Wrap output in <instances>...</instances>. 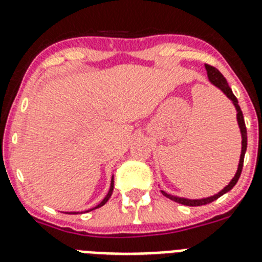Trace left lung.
<instances>
[{
    "label": "left lung",
    "instance_id": "8db88e82",
    "mask_svg": "<svg viewBox=\"0 0 262 262\" xmlns=\"http://www.w3.org/2000/svg\"><path fill=\"white\" fill-rule=\"evenodd\" d=\"M206 71H207V77H209L210 82L212 85L217 88V89H221L224 94H226L228 98L232 101V103L235 105L236 111H237V114H236V118H237V124H239L240 133H242V155H240V161H239V166H237V172H236L235 177L231 180V182L224 187L223 190H221L217 194L212 196H207V198H202V200H187V198H181V196H174L170 195V194L165 193L164 190H161L163 195H165L166 198L169 200L174 201L177 203H181V205L185 206H202V205H207V203H211L214 201H216L219 196H222L223 194H226L227 191H230L233 186L236 185V182L239 181L240 174H242V169H243V164H244V156H245V151H247V127H245V122H244V117H243L242 108H240L239 102H237V98L233 96L232 90L231 88L228 86L227 84V80L223 77L221 72L217 71L215 67L209 66V64H206Z\"/></svg>",
    "mask_w": 262,
    "mask_h": 262
}]
</instances>
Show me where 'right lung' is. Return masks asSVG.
<instances>
[{"label": "right lung", "instance_id": "right-lung-1", "mask_svg": "<svg viewBox=\"0 0 262 262\" xmlns=\"http://www.w3.org/2000/svg\"><path fill=\"white\" fill-rule=\"evenodd\" d=\"M113 190H114V177L111 178V185H110V190H108V193H107V195L105 196V198H103V201L101 203H99L98 206H96V207H94V209H98V207H101V206H103L105 205L106 202H107L108 201V198H110L111 196V194H113ZM94 209H90V210H88V211H92V210H94ZM86 211V212H88ZM67 214H68V212H67ZM69 214H78V212H69Z\"/></svg>", "mask_w": 262, "mask_h": 262}]
</instances>
